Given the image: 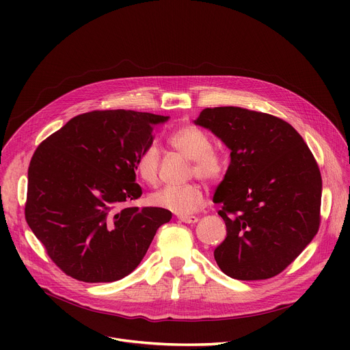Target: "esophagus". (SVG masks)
<instances>
[{"instance_id": "esophagus-1", "label": "esophagus", "mask_w": 350, "mask_h": 350, "mask_svg": "<svg viewBox=\"0 0 350 350\" xmlns=\"http://www.w3.org/2000/svg\"><path fill=\"white\" fill-rule=\"evenodd\" d=\"M178 219H180V221L187 223V224H193V223L198 221V217H196V216H180Z\"/></svg>"}]
</instances>
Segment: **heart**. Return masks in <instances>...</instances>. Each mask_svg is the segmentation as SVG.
I'll list each match as a JSON object with an SVG mask.
<instances>
[{"label": "heart", "instance_id": "obj_1", "mask_svg": "<svg viewBox=\"0 0 350 350\" xmlns=\"http://www.w3.org/2000/svg\"><path fill=\"white\" fill-rule=\"evenodd\" d=\"M166 144L189 159V174L199 180L213 183L219 180L224 170V162L219 151L212 148L209 135L193 124H185L173 130L166 137ZM161 152L158 146L148 145L135 159V170L146 184H157L159 178ZM157 208L170 211L180 216H188L196 212L205 202V193L198 184L167 185L149 198Z\"/></svg>", "mask_w": 350, "mask_h": 350}]
</instances>
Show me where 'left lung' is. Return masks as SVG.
Instances as JSON below:
<instances>
[{
    "mask_svg": "<svg viewBox=\"0 0 350 350\" xmlns=\"http://www.w3.org/2000/svg\"><path fill=\"white\" fill-rule=\"evenodd\" d=\"M195 124L209 129L231 151L213 202L227 227L215 249L220 270L242 281L285 270L320 227L319 165L289 123L238 107L206 108Z\"/></svg>",
    "mask_w": 350,
    "mask_h": 350,
    "instance_id": "obj_1",
    "label": "left lung"
}]
</instances>
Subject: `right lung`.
I'll list each match as a JSON object with an SVG mask.
<instances>
[{
  "label": "right lung",
  "instance_id": "obj_1",
  "mask_svg": "<svg viewBox=\"0 0 350 350\" xmlns=\"http://www.w3.org/2000/svg\"><path fill=\"white\" fill-rule=\"evenodd\" d=\"M169 116L113 109L70 119L44 139L30 161L25 216L46 255L84 282L129 275L157 230L162 208H122L142 193L135 159Z\"/></svg>",
  "mask_w": 350,
  "mask_h": 350
}]
</instances>
